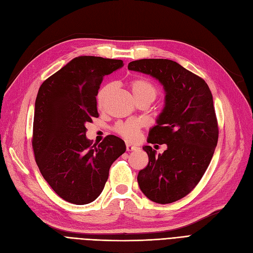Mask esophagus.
<instances>
[{"label": "esophagus", "instance_id": "1", "mask_svg": "<svg viewBox=\"0 0 253 253\" xmlns=\"http://www.w3.org/2000/svg\"><path fill=\"white\" fill-rule=\"evenodd\" d=\"M138 149V147L132 143H126V151L127 152H133V151H136Z\"/></svg>", "mask_w": 253, "mask_h": 253}]
</instances>
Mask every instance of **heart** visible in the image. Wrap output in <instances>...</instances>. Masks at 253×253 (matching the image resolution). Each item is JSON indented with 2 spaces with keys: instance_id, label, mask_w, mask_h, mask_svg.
<instances>
[{
  "instance_id": "obj_1",
  "label": "heart",
  "mask_w": 253,
  "mask_h": 253,
  "mask_svg": "<svg viewBox=\"0 0 253 253\" xmlns=\"http://www.w3.org/2000/svg\"><path fill=\"white\" fill-rule=\"evenodd\" d=\"M112 88V84H106L97 93V103L98 106L101 107L102 103L106 99L109 91ZM130 89L133 91L134 96L137 100L142 98H151L154 100L158 94V89L156 88V85L151 83L150 81L144 80V78H136V80L132 81L130 83ZM140 128L141 126L137 121L129 120L126 123H119L115 126L116 133H118L121 137H124L127 140H137L140 135Z\"/></svg>"
}]
</instances>
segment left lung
<instances>
[{"label":"left lung","instance_id":"obj_1","mask_svg":"<svg viewBox=\"0 0 253 253\" xmlns=\"http://www.w3.org/2000/svg\"><path fill=\"white\" fill-rule=\"evenodd\" d=\"M127 69L155 77L165 91L149 142L168 149L156 156L152 146H143L149 164L138 173L139 187L153 202H176L197 186L213 156L219 127L212 94L203 78L170 59L134 60Z\"/></svg>","mask_w":253,"mask_h":253}]
</instances>
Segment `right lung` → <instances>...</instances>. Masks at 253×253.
<instances>
[{
    "label": "right lung",
    "instance_id": "obj_1",
    "mask_svg": "<svg viewBox=\"0 0 253 253\" xmlns=\"http://www.w3.org/2000/svg\"><path fill=\"white\" fill-rule=\"evenodd\" d=\"M123 66L121 59L78 56L40 86L32 149L43 179L69 203L84 205L97 199L112 163L126 152L125 141L114 135L93 145L85 137V124L98 117L102 78Z\"/></svg>",
    "mask_w": 253,
    "mask_h": 253
}]
</instances>
